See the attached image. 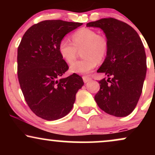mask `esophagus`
<instances>
[{
  "label": "esophagus",
  "mask_w": 155,
  "mask_h": 155,
  "mask_svg": "<svg viewBox=\"0 0 155 155\" xmlns=\"http://www.w3.org/2000/svg\"><path fill=\"white\" fill-rule=\"evenodd\" d=\"M82 79H83V81L84 83L88 82V81H90V80H91V78L89 77V76H84L82 77Z\"/></svg>",
  "instance_id": "esophagus-1"
}]
</instances>
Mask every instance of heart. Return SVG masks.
Wrapping results in <instances>:
<instances>
[{
    "mask_svg": "<svg viewBox=\"0 0 155 155\" xmlns=\"http://www.w3.org/2000/svg\"><path fill=\"white\" fill-rule=\"evenodd\" d=\"M107 39L103 35L97 34L90 28H81L72 35V42L63 38L59 43L60 54L68 64L75 61L78 51L83 49L84 59L74 63L70 68L71 72L75 74H87L97 65V61H103L108 52Z\"/></svg>",
    "mask_w": 155,
    "mask_h": 155,
    "instance_id": "obj_1",
    "label": "heart"
}]
</instances>
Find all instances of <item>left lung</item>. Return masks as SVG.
I'll return each mask as SVG.
<instances>
[{
  "mask_svg": "<svg viewBox=\"0 0 155 155\" xmlns=\"http://www.w3.org/2000/svg\"><path fill=\"white\" fill-rule=\"evenodd\" d=\"M87 26L102 29L108 44L106 59L97 71L108 79L99 81L96 103L108 114L127 116L138 104L147 74L143 43L132 27L117 19H101Z\"/></svg>",
  "mask_w": 155,
  "mask_h": 155,
  "instance_id": "left-lung-1",
  "label": "left lung"
}]
</instances>
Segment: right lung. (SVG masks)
<instances>
[{
	"instance_id": "1",
	"label": "right lung",
	"mask_w": 155,
	"mask_h": 155,
	"mask_svg": "<svg viewBox=\"0 0 155 155\" xmlns=\"http://www.w3.org/2000/svg\"><path fill=\"white\" fill-rule=\"evenodd\" d=\"M82 23L44 20L25 33L17 49V75L25 101L36 116L56 120L72 109L84 85L76 74L60 78L68 66L60 54L59 43Z\"/></svg>"
}]
</instances>
